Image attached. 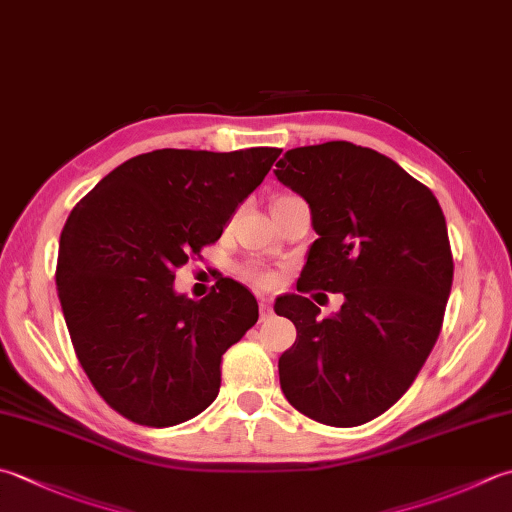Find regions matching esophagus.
<instances>
[{"label": "esophagus", "mask_w": 512, "mask_h": 512, "mask_svg": "<svg viewBox=\"0 0 512 512\" xmlns=\"http://www.w3.org/2000/svg\"><path fill=\"white\" fill-rule=\"evenodd\" d=\"M259 313H262V317L270 315V302L266 297H259Z\"/></svg>", "instance_id": "esophagus-1"}]
</instances>
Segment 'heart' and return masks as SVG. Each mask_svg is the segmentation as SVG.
I'll use <instances>...</instances> for the list:
<instances>
[{
    "instance_id": "1",
    "label": "heart",
    "mask_w": 512,
    "mask_h": 512,
    "mask_svg": "<svg viewBox=\"0 0 512 512\" xmlns=\"http://www.w3.org/2000/svg\"><path fill=\"white\" fill-rule=\"evenodd\" d=\"M253 277H255V282H257V284H264V286L273 282V277H270L268 273H262V270H255Z\"/></svg>"
}]
</instances>
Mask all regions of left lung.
<instances>
[{
    "label": "left lung",
    "instance_id": "8db88e82",
    "mask_svg": "<svg viewBox=\"0 0 512 512\" xmlns=\"http://www.w3.org/2000/svg\"><path fill=\"white\" fill-rule=\"evenodd\" d=\"M275 177L306 199L317 233L297 290L344 295L330 317L304 295L277 297L297 328L279 357L282 393L319 424H366L406 393L439 337L453 286L444 213L397 162L350 142L288 150Z\"/></svg>",
    "mask_w": 512,
    "mask_h": 512
}]
</instances>
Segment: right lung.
Wrapping results in <instances>:
<instances>
[{
    "label": "right lung",
    "instance_id": "obj_1",
    "mask_svg": "<svg viewBox=\"0 0 512 512\" xmlns=\"http://www.w3.org/2000/svg\"><path fill=\"white\" fill-rule=\"evenodd\" d=\"M279 148H162L108 173L68 215L57 295L90 384L119 415L166 428L215 402L222 355L259 317L257 299L219 279L204 299L175 270L217 242L264 182Z\"/></svg>",
    "mask_w": 512,
    "mask_h": 512
}]
</instances>
